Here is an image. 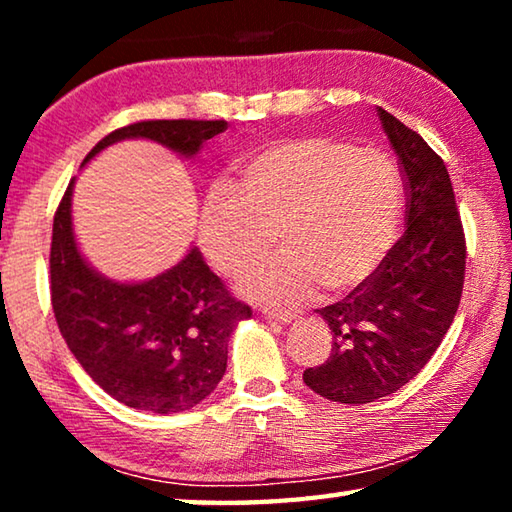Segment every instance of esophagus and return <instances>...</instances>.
<instances>
[{
  "mask_svg": "<svg viewBox=\"0 0 512 512\" xmlns=\"http://www.w3.org/2000/svg\"><path fill=\"white\" fill-rule=\"evenodd\" d=\"M264 316L268 320H277V323H282V325H289L296 320V314H289V311H264Z\"/></svg>",
  "mask_w": 512,
  "mask_h": 512,
  "instance_id": "esophagus-1",
  "label": "esophagus"
}]
</instances>
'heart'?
Instances as JSON below:
<instances>
[{
	"mask_svg": "<svg viewBox=\"0 0 512 512\" xmlns=\"http://www.w3.org/2000/svg\"><path fill=\"white\" fill-rule=\"evenodd\" d=\"M400 219V173L386 153L307 135L264 146L241 164L232 189H212L198 239L216 271L239 275L275 232L282 253L250 268L239 291L291 309L320 287L345 296L368 284L395 246Z\"/></svg>",
	"mask_w": 512,
	"mask_h": 512,
	"instance_id": "heart-1",
	"label": "heart"
}]
</instances>
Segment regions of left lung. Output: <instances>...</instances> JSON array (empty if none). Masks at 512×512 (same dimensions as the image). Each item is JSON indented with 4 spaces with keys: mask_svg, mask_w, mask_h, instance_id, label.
<instances>
[{
    "mask_svg": "<svg viewBox=\"0 0 512 512\" xmlns=\"http://www.w3.org/2000/svg\"><path fill=\"white\" fill-rule=\"evenodd\" d=\"M377 115L409 189L406 230L368 284L316 309L332 329V354L302 379L341 404L391 395L427 366L456 316L465 277V235L445 162L391 112Z\"/></svg>",
    "mask_w": 512,
    "mask_h": 512,
    "instance_id": "8db88e82",
    "label": "left lung"
}]
</instances>
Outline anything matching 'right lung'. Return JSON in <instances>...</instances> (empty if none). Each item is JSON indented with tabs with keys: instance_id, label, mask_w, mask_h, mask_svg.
Segmentation results:
<instances>
[{
	"instance_id": "add662e5",
	"label": "right lung",
	"mask_w": 512,
	"mask_h": 512,
	"mask_svg": "<svg viewBox=\"0 0 512 512\" xmlns=\"http://www.w3.org/2000/svg\"><path fill=\"white\" fill-rule=\"evenodd\" d=\"M228 121L155 119L110 133L85 155L124 140H149L194 160L203 142ZM74 180L60 201L51 235V305L60 334L83 370L117 402L151 413H178L201 404L228 366V341L253 316L192 246L167 271L119 282L83 257L72 223Z\"/></svg>"
}]
</instances>
